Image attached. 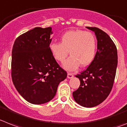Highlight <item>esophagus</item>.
Returning <instances> with one entry per match:
<instances>
[{"label": "esophagus", "mask_w": 127, "mask_h": 127, "mask_svg": "<svg viewBox=\"0 0 127 127\" xmlns=\"http://www.w3.org/2000/svg\"><path fill=\"white\" fill-rule=\"evenodd\" d=\"M74 77V74L72 73H71V72H68L67 74V78H72Z\"/></svg>", "instance_id": "obj_1"}]
</instances>
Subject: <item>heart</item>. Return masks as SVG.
I'll list each match as a JSON object with an SVG mask.
<instances>
[{
  "mask_svg": "<svg viewBox=\"0 0 127 127\" xmlns=\"http://www.w3.org/2000/svg\"><path fill=\"white\" fill-rule=\"evenodd\" d=\"M96 40L95 35L83 30H73L65 32L61 42H52L49 49L54 58L63 62L69 55H71L64 64L68 71L87 67L93 62L96 56Z\"/></svg>",
  "mask_w": 127,
  "mask_h": 127,
  "instance_id": "b5f03b06",
  "label": "heart"
}]
</instances>
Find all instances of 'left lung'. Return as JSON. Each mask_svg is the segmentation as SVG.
<instances>
[{
    "label": "left lung",
    "instance_id": "8db88e82",
    "mask_svg": "<svg viewBox=\"0 0 127 127\" xmlns=\"http://www.w3.org/2000/svg\"><path fill=\"white\" fill-rule=\"evenodd\" d=\"M94 31L97 50L93 62L86 70L76 75L80 81L79 88L72 93L77 103L93 107L102 103L110 94L118 65L117 48L105 32L95 27H86Z\"/></svg>",
    "mask_w": 127,
    "mask_h": 127
}]
</instances>
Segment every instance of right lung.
I'll return each mask as SVG.
<instances>
[{
    "label": "right lung",
    "mask_w": 127,
    "mask_h": 127,
    "mask_svg": "<svg viewBox=\"0 0 127 127\" xmlns=\"http://www.w3.org/2000/svg\"><path fill=\"white\" fill-rule=\"evenodd\" d=\"M52 33L51 27H37L20 35L14 42L12 81L18 93L32 104L51 100L67 74L50 51Z\"/></svg>",
    "instance_id": "obj_1"
}]
</instances>
